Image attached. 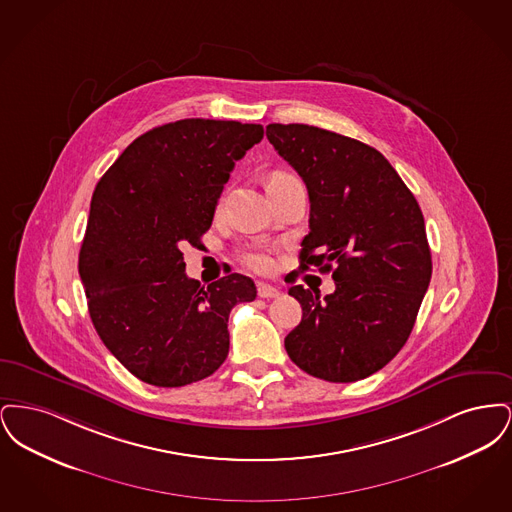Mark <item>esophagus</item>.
Wrapping results in <instances>:
<instances>
[{
    "label": "esophagus",
    "instance_id": "1",
    "mask_svg": "<svg viewBox=\"0 0 512 512\" xmlns=\"http://www.w3.org/2000/svg\"><path fill=\"white\" fill-rule=\"evenodd\" d=\"M257 295H259V297H263V299H272V297H278L280 292H278L274 286L259 284V286H257Z\"/></svg>",
    "mask_w": 512,
    "mask_h": 512
}]
</instances>
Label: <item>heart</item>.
I'll list each match as a JSON object with an SVG mask.
<instances>
[{"mask_svg":"<svg viewBox=\"0 0 512 512\" xmlns=\"http://www.w3.org/2000/svg\"><path fill=\"white\" fill-rule=\"evenodd\" d=\"M290 178H293V176L292 174H288V172H274V174L270 176V180H268V186H270V184H276V182L290 180ZM240 259H242V263H244L245 267L249 268V270H253V272H259V274L268 272V270L272 268V265H274L270 251H268L267 247H261V245L245 247L244 251L240 253Z\"/></svg>","mask_w":512,"mask_h":512,"instance_id":"obj_1","label":"heart"}]
</instances>
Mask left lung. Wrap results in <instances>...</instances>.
Here are the masks:
<instances>
[{
	"label": "left lung",
	"mask_w": 512,
	"mask_h": 512,
	"mask_svg": "<svg viewBox=\"0 0 512 512\" xmlns=\"http://www.w3.org/2000/svg\"><path fill=\"white\" fill-rule=\"evenodd\" d=\"M268 142L303 178L309 234L299 270L330 272L336 292L292 286L303 309L284 345L328 382H357L409 340L432 278L422 211L390 161L359 140L309 124H268Z\"/></svg>",
	"instance_id": "left-lung-1"
}]
</instances>
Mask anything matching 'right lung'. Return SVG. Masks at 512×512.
Returning a JSON list of instances; mask_svg holds the SVG:
<instances>
[{
	"label": "right lung",
	"instance_id": "add662e5",
	"mask_svg": "<svg viewBox=\"0 0 512 512\" xmlns=\"http://www.w3.org/2000/svg\"><path fill=\"white\" fill-rule=\"evenodd\" d=\"M261 124L184 119L136 138L101 176L78 255L88 311L105 347L142 382L180 388L228 357V315L253 301L244 274L207 288L186 276L236 161Z\"/></svg>",
	"mask_w": 512,
	"mask_h": 512
}]
</instances>
